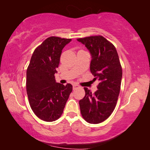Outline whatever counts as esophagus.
Masks as SVG:
<instances>
[{"instance_id":"obj_1","label":"esophagus","mask_w":150,"mask_h":150,"mask_svg":"<svg viewBox=\"0 0 150 150\" xmlns=\"http://www.w3.org/2000/svg\"><path fill=\"white\" fill-rule=\"evenodd\" d=\"M79 86H80L77 84H73V90H75V89H76V88L79 87Z\"/></svg>"}]
</instances>
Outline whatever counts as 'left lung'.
Here are the masks:
<instances>
[{
    "label": "left lung",
    "instance_id": "1",
    "mask_svg": "<svg viewBox=\"0 0 150 150\" xmlns=\"http://www.w3.org/2000/svg\"><path fill=\"white\" fill-rule=\"evenodd\" d=\"M91 55L90 71L93 81H98V90L92 93L84 88L85 96L79 100L83 119L90 124H98L109 117L116 106L122 80V66L115 47L101 35L77 39Z\"/></svg>",
    "mask_w": 150,
    "mask_h": 150
}]
</instances>
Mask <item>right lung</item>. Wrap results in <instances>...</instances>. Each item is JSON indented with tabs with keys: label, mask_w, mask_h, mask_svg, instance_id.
<instances>
[{
	"label": "right lung",
	"mask_w": 150,
	"mask_h": 150,
	"mask_svg": "<svg viewBox=\"0 0 150 150\" xmlns=\"http://www.w3.org/2000/svg\"><path fill=\"white\" fill-rule=\"evenodd\" d=\"M71 39L50 37L36 47L26 71V91L31 110L41 120L53 122L62 115L73 87L56 82L62 50Z\"/></svg>",
	"instance_id": "1"
}]
</instances>
